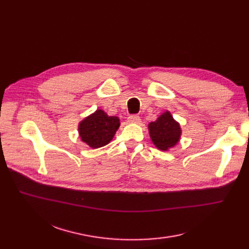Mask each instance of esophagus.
<instances>
[{
  "mask_svg": "<svg viewBox=\"0 0 249 249\" xmlns=\"http://www.w3.org/2000/svg\"><path fill=\"white\" fill-rule=\"evenodd\" d=\"M127 122L129 124H140L141 123V118L139 115H131L127 117Z\"/></svg>",
  "mask_w": 249,
  "mask_h": 249,
  "instance_id": "obj_1",
  "label": "esophagus"
}]
</instances>
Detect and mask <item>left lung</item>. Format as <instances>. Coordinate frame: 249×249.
I'll list each match as a JSON object with an SVG mask.
<instances>
[{
	"mask_svg": "<svg viewBox=\"0 0 249 249\" xmlns=\"http://www.w3.org/2000/svg\"><path fill=\"white\" fill-rule=\"evenodd\" d=\"M152 143L160 151H168L179 143L181 126L176 122L169 110L161 113L155 122L148 124Z\"/></svg>",
	"mask_w": 249,
	"mask_h": 249,
	"instance_id": "1",
	"label": "left lung"
}]
</instances>
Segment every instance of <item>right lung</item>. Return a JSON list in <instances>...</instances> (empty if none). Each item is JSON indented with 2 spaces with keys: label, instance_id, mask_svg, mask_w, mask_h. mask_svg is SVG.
<instances>
[{
  "label": "right lung",
  "instance_id": "obj_1",
  "mask_svg": "<svg viewBox=\"0 0 249 249\" xmlns=\"http://www.w3.org/2000/svg\"><path fill=\"white\" fill-rule=\"evenodd\" d=\"M120 125L117 116H109L102 109H96L79 123V138L90 148L98 149L110 143Z\"/></svg>",
  "mask_w": 249,
  "mask_h": 249
}]
</instances>
